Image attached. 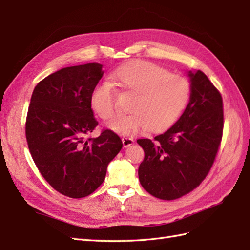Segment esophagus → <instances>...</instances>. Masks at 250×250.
<instances>
[{"instance_id": "34e87169", "label": "esophagus", "mask_w": 250, "mask_h": 250, "mask_svg": "<svg viewBox=\"0 0 250 250\" xmlns=\"http://www.w3.org/2000/svg\"><path fill=\"white\" fill-rule=\"evenodd\" d=\"M121 141H122V145H124L125 148L133 145V143H134L133 139H131V137H125V136L122 137Z\"/></svg>"}]
</instances>
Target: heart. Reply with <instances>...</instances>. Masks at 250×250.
Returning <instances> with one entry per match:
<instances>
[{"mask_svg":"<svg viewBox=\"0 0 250 250\" xmlns=\"http://www.w3.org/2000/svg\"><path fill=\"white\" fill-rule=\"evenodd\" d=\"M116 86L134 95L129 115L117 116L108 128L121 135H135L148 130L162 132L173 125L190 100V84L185 77L146 61L126 63L111 75ZM116 90L99 83L90 94V106L101 119L108 120L116 111Z\"/></svg>","mask_w":250,"mask_h":250,"instance_id":"1","label":"heart"}]
</instances>
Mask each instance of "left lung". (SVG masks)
Masks as SVG:
<instances>
[{"instance_id": "left-lung-1", "label": "left lung", "mask_w": 250, "mask_h": 250, "mask_svg": "<svg viewBox=\"0 0 250 250\" xmlns=\"http://www.w3.org/2000/svg\"><path fill=\"white\" fill-rule=\"evenodd\" d=\"M190 101L163 134L137 140L145 158L139 178L148 193L176 200L199 187L213 167L224 131L222 98L202 71H189Z\"/></svg>"}]
</instances>
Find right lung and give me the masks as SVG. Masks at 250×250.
Returning a JSON list of instances; mask_svg holds the SVG:
<instances>
[{
	"mask_svg": "<svg viewBox=\"0 0 250 250\" xmlns=\"http://www.w3.org/2000/svg\"><path fill=\"white\" fill-rule=\"evenodd\" d=\"M102 66L61 68L37 83L31 97L25 120L31 156L46 182L68 198H84L97 190L122 148L111 130L87 137L99 125L90 94L103 76Z\"/></svg>",
	"mask_w": 250,
	"mask_h": 250,
	"instance_id": "right-lung-1",
	"label": "right lung"
}]
</instances>
